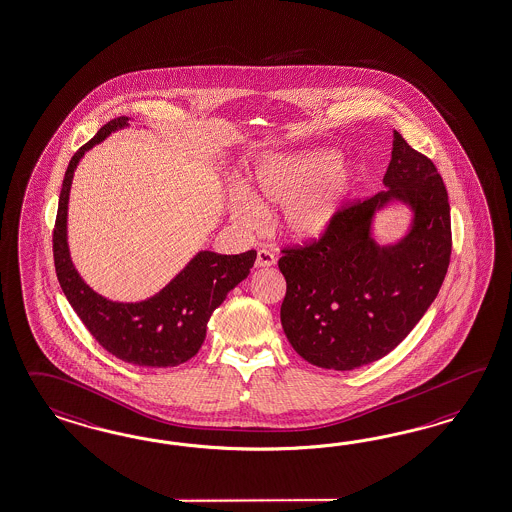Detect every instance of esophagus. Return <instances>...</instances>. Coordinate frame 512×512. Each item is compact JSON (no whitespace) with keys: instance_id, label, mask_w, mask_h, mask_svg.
<instances>
[{"instance_id":"esophagus-1","label":"esophagus","mask_w":512,"mask_h":512,"mask_svg":"<svg viewBox=\"0 0 512 512\" xmlns=\"http://www.w3.org/2000/svg\"><path fill=\"white\" fill-rule=\"evenodd\" d=\"M275 262V254H273L271 250H258V256H256V267H271V265H275Z\"/></svg>"}]
</instances>
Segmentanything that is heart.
Segmentation results:
<instances>
[{
	"label": "heart",
	"mask_w": 512,
	"mask_h": 512,
	"mask_svg": "<svg viewBox=\"0 0 512 512\" xmlns=\"http://www.w3.org/2000/svg\"><path fill=\"white\" fill-rule=\"evenodd\" d=\"M354 171L332 150L267 154L250 176L249 195L232 200V217L243 228H258L262 210L282 206L280 226L295 241L325 236L351 197Z\"/></svg>",
	"instance_id": "obj_1"
}]
</instances>
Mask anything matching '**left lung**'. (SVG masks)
Segmentation results:
<instances>
[{
	"instance_id": "obj_1",
	"label": "left lung",
	"mask_w": 512,
	"mask_h": 512,
	"mask_svg": "<svg viewBox=\"0 0 512 512\" xmlns=\"http://www.w3.org/2000/svg\"><path fill=\"white\" fill-rule=\"evenodd\" d=\"M386 189L341 210L327 234L282 250L286 278L280 321L291 347L310 364L336 371L390 353L418 325L446 278L451 215L433 161L394 132ZM399 199L415 213L408 236L379 246L374 213Z\"/></svg>"
}]
</instances>
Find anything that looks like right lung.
Instances as JSON below:
<instances>
[{"label": "right lung", "mask_w": 512, "mask_h": 512, "mask_svg": "<svg viewBox=\"0 0 512 512\" xmlns=\"http://www.w3.org/2000/svg\"><path fill=\"white\" fill-rule=\"evenodd\" d=\"M128 117L109 120L72 156L63 180L53 228V262L59 284L92 338L120 360L143 367H174L198 353L211 314L230 289L250 273L256 250L217 254L200 250L154 297L141 302L109 301L79 276L66 243L68 195L79 159L107 135L128 126Z\"/></svg>", "instance_id": "1"}]
</instances>
